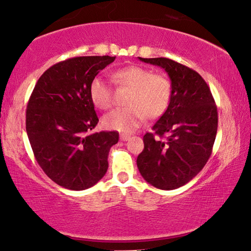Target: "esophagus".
Here are the masks:
<instances>
[{
  "instance_id": "esophagus-1",
  "label": "esophagus",
  "mask_w": 251,
  "mask_h": 251,
  "mask_svg": "<svg viewBox=\"0 0 251 251\" xmlns=\"http://www.w3.org/2000/svg\"><path fill=\"white\" fill-rule=\"evenodd\" d=\"M120 139L123 141H126V140H129V139H130V136H128V134H121Z\"/></svg>"
}]
</instances>
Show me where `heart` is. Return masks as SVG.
<instances>
[{
  "instance_id": "1",
  "label": "heart",
  "mask_w": 251,
  "mask_h": 251,
  "mask_svg": "<svg viewBox=\"0 0 251 251\" xmlns=\"http://www.w3.org/2000/svg\"><path fill=\"white\" fill-rule=\"evenodd\" d=\"M114 83L130 88L126 99V107L111 111L104 115V128L120 132H132L142 125L146 117L156 119L167 111L172 102L174 86L169 77L152 69L131 65L115 71ZM90 96L95 106L109 109L112 104V92L105 80L95 77L90 84Z\"/></svg>"
}]
</instances>
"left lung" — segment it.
<instances>
[{
  "label": "left lung",
  "instance_id": "left-lung-1",
  "mask_svg": "<svg viewBox=\"0 0 251 251\" xmlns=\"http://www.w3.org/2000/svg\"><path fill=\"white\" fill-rule=\"evenodd\" d=\"M164 68L174 86L168 109L144 136L137 166L146 182L159 190L183 186L209 160L218 130V109L198 72L168 58H141Z\"/></svg>",
  "mask_w": 251,
  "mask_h": 251
}]
</instances>
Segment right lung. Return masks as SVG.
<instances>
[{
    "label": "right lung",
    "instance_id": "right-lung-1",
    "mask_svg": "<svg viewBox=\"0 0 251 251\" xmlns=\"http://www.w3.org/2000/svg\"><path fill=\"white\" fill-rule=\"evenodd\" d=\"M83 56L57 63L40 76L30 96L25 129L34 158L50 179L67 190L90 188L105 175L117 131L87 132L99 118L90 96L92 79L114 61Z\"/></svg>",
    "mask_w": 251,
    "mask_h": 251
}]
</instances>
